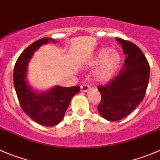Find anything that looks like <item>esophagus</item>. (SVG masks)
Segmentation results:
<instances>
[{"label":"esophagus","mask_w":160,"mask_h":160,"mask_svg":"<svg viewBox=\"0 0 160 160\" xmlns=\"http://www.w3.org/2000/svg\"><path fill=\"white\" fill-rule=\"evenodd\" d=\"M90 89V87H89L88 85L86 84V83H83L80 86V90H81L82 92H86Z\"/></svg>","instance_id":"1"}]
</instances>
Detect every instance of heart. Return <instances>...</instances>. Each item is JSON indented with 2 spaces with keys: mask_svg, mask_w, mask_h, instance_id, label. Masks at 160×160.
Here are the masks:
<instances>
[{
  "mask_svg": "<svg viewBox=\"0 0 160 160\" xmlns=\"http://www.w3.org/2000/svg\"><path fill=\"white\" fill-rule=\"evenodd\" d=\"M121 62L122 58L117 50L110 48L98 50L92 62L93 65H97L94 72L95 79L102 82L110 80L118 69Z\"/></svg>",
  "mask_w": 160,
  "mask_h": 160,
  "instance_id": "heart-1",
  "label": "heart"
}]
</instances>
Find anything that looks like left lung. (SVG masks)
Instances as JSON below:
<instances>
[{
	"instance_id": "8db88e82",
	"label": "left lung",
	"mask_w": 160,
	"mask_h": 160,
	"mask_svg": "<svg viewBox=\"0 0 160 160\" xmlns=\"http://www.w3.org/2000/svg\"><path fill=\"white\" fill-rule=\"evenodd\" d=\"M126 55L118 76L106 85L98 86L101 102L98 111L108 121L122 120L142 102L149 81L150 67L138 46L131 42L116 38Z\"/></svg>"
}]
</instances>
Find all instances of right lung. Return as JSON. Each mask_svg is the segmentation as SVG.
<instances>
[{
    "instance_id": "obj_1",
    "label": "right lung",
    "mask_w": 160,
    "mask_h": 160,
    "mask_svg": "<svg viewBox=\"0 0 160 160\" xmlns=\"http://www.w3.org/2000/svg\"><path fill=\"white\" fill-rule=\"evenodd\" d=\"M49 42H57L53 38H43L28 46L19 55L13 72L15 90L22 110L31 119L44 126L58 125L63 118L72 98L80 90V86H55L48 92L41 93L32 90L26 78L28 63L34 52Z\"/></svg>"
}]
</instances>
